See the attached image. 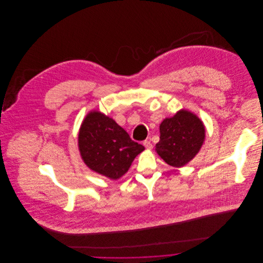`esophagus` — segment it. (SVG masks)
I'll return each instance as SVG.
<instances>
[{
  "label": "esophagus",
  "instance_id": "esophagus-1",
  "mask_svg": "<svg viewBox=\"0 0 263 263\" xmlns=\"http://www.w3.org/2000/svg\"><path fill=\"white\" fill-rule=\"evenodd\" d=\"M144 146H145V148H146L147 150H152V149H153V145H152V143H151L150 141H145V142H144Z\"/></svg>",
  "mask_w": 263,
  "mask_h": 263
}]
</instances>
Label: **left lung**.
Wrapping results in <instances>:
<instances>
[{
    "label": "left lung",
    "mask_w": 263,
    "mask_h": 263,
    "mask_svg": "<svg viewBox=\"0 0 263 263\" xmlns=\"http://www.w3.org/2000/svg\"><path fill=\"white\" fill-rule=\"evenodd\" d=\"M204 139L205 127L201 119L187 109H180L161 122L156 152L168 165L180 168L198 154Z\"/></svg>",
    "instance_id": "obj_1"
}]
</instances>
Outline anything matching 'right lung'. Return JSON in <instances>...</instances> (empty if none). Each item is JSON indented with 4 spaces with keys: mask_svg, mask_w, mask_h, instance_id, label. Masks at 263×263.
Here are the masks:
<instances>
[{
    "mask_svg": "<svg viewBox=\"0 0 263 263\" xmlns=\"http://www.w3.org/2000/svg\"><path fill=\"white\" fill-rule=\"evenodd\" d=\"M78 147L89 169L111 180L122 177L145 150L114 119L98 110H91L82 121Z\"/></svg>",
    "mask_w": 263,
    "mask_h": 263,
    "instance_id": "obj_1",
    "label": "right lung"
}]
</instances>
